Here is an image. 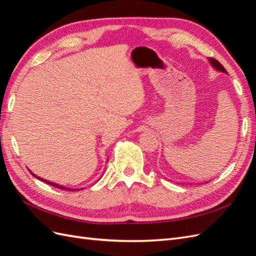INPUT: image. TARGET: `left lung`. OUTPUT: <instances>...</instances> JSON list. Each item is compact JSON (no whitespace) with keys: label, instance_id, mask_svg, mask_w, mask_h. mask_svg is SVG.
<instances>
[{"label":"left lung","instance_id":"1","mask_svg":"<svg viewBox=\"0 0 256 256\" xmlns=\"http://www.w3.org/2000/svg\"><path fill=\"white\" fill-rule=\"evenodd\" d=\"M208 60H209V63H210V65L214 68V69H216V70L218 72H226V68H224L218 60H214V58H208Z\"/></svg>","mask_w":256,"mask_h":256}]
</instances>
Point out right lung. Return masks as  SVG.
<instances>
[{
  "instance_id": "1",
  "label": "right lung",
  "mask_w": 256,
  "mask_h": 256,
  "mask_svg": "<svg viewBox=\"0 0 256 256\" xmlns=\"http://www.w3.org/2000/svg\"><path fill=\"white\" fill-rule=\"evenodd\" d=\"M28 171H30V170H28ZM30 174H32L34 177H36L37 180H42V182H47V184H49L53 186V187L58 188V189H63V190H70V191H78V190H82V188H81V189H72V188H67V187H65V186H60V184H56V182H49V180H44V178H42V177H40V176L35 175L33 172H30Z\"/></svg>"
}]
</instances>
